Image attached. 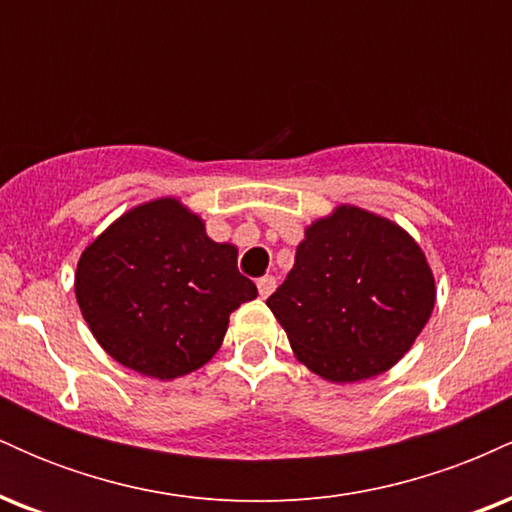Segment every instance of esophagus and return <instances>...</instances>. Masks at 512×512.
Here are the masks:
<instances>
[{"label": "esophagus", "mask_w": 512, "mask_h": 512, "mask_svg": "<svg viewBox=\"0 0 512 512\" xmlns=\"http://www.w3.org/2000/svg\"><path fill=\"white\" fill-rule=\"evenodd\" d=\"M274 289H276V279H274V276L264 274V276H260V279H257V291H260L262 298H267Z\"/></svg>", "instance_id": "34e87169"}]
</instances>
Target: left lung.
Returning a JSON list of instances; mask_svg holds the SVG:
<instances>
[{
    "mask_svg": "<svg viewBox=\"0 0 512 512\" xmlns=\"http://www.w3.org/2000/svg\"><path fill=\"white\" fill-rule=\"evenodd\" d=\"M267 305L298 361L330 383H356L411 349L436 305V281L407 231L342 204L305 228Z\"/></svg>",
    "mask_w": 512,
    "mask_h": 512,
    "instance_id": "obj_1",
    "label": "left lung"
}]
</instances>
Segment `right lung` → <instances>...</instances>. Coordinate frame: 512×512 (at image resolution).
I'll return each mask as SVG.
<instances>
[{"mask_svg": "<svg viewBox=\"0 0 512 512\" xmlns=\"http://www.w3.org/2000/svg\"><path fill=\"white\" fill-rule=\"evenodd\" d=\"M76 303L122 366L158 380L192 373L219 351L228 315L257 296L236 245L214 243L178 199L139 204L81 252Z\"/></svg>", "mask_w": 512, "mask_h": 512, "instance_id": "1", "label": "right lung"}]
</instances>
